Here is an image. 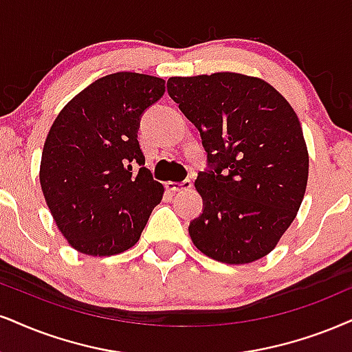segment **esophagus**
<instances>
[{"mask_svg":"<svg viewBox=\"0 0 352 352\" xmlns=\"http://www.w3.org/2000/svg\"><path fill=\"white\" fill-rule=\"evenodd\" d=\"M164 188H166L168 190H171V192H177V190L190 189V188H192V183H190V179H184V181H181V183H175V181H168V183L164 184Z\"/></svg>","mask_w":352,"mask_h":352,"instance_id":"1","label":"esophagus"}]
</instances>
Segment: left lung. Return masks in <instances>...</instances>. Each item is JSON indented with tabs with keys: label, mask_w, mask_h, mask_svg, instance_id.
I'll use <instances>...</instances> for the list:
<instances>
[{
	"label": "left lung",
	"mask_w": 352,
	"mask_h": 352,
	"mask_svg": "<svg viewBox=\"0 0 352 352\" xmlns=\"http://www.w3.org/2000/svg\"><path fill=\"white\" fill-rule=\"evenodd\" d=\"M168 94L201 132L209 169L196 189L204 210L189 225L199 251L248 264L276 248L309 179L298 117L279 91L241 73L173 76Z\"/></svg>",
	"instance_id": "1"
}]
</instances>
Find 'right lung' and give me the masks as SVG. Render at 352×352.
<instances>
[{
  "mask_svg": "<svg viewBox=\"0 0 352 352\" xmlns=\"http://www.w3.org/2000/svg\"><path fill=\"white\" fill-rule=\"evenodd\" d=\"M164 80L119 72L76 94L56 116L41 162V186L56 227L76 251L112 256L132 248L164 188L145 168L140 117Z\"/></svg>",
  "mask_w": 352,
  "mask_h": 352,
  "instance_id": "add662e5",
  "label": "right lung"
}]
</instances>
